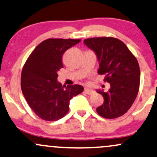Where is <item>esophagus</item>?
Masks as SVG:
<instances>
[{"label":"esophagus","mask_w":157,"mask_h":157,"mask_svg":"<svg viewBox=\"0 0 157 157\" xmlns=\"http://www.w3.org/2000/svg\"><path fill=\"white\" fill-rule=\"evenodd\" d=\"M84 91H85V93L86 94H88V95H92V94L95 93V91H94L93 90L90 89V88H85V89H84Z\"/></svg>","instance_id":"esophagus-1"}]
</instances>
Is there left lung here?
<instances>
[{"label": "left lung", "mask_w": 157, "mask_h": 157, "mask_svg": "<svg viewBox=\"0 0 157 157\" xmlns=\"http://www.w3.org/2000/svg\"><path fill=\"white\" fill-rule=\"evenodd\" d=\"M84 43L96 55L98 73L104 75V81L110 84L107 92L97 90L104 100V104L96 109L98 114L108 119L124 115L139 91L140 71L137 59L118 39L90 38L84 40Z\"/></svg>", "instance_id": "left-lung-1"}]
</instances>
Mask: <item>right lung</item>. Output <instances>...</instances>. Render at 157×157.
Instances as JSON below:
<instances>
[{
    "label": "right lung",
    "instance_id": "1",
    "mask_svg": "<svg viewBox=\"0 0 157 157\" xmlns=\"http://www.w3.org/2000/svg\"><path fill=\"white\" fill-rule=\"evenodd\" d=\"M81 40L48 39L36 46L24 64L21 89L28 104L39 117L56 121L69 111L70 101L82 93V85L62 86L57 81L64 53Z\"/></svg>",
    "mask_w": 157,
    "mask_h": 157
}]
</instances>
